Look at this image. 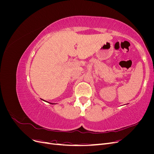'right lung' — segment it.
Returning <instances> with one entry per match:
<instances>
[{
    "mask_svg": "<svg viewBox=\"0 0 154 154\" xmlns=\"http://www.w3.org/2000/svg\"><path fill=\"white\" fill-rule=\"evenodd\" d=\"M51 104H54V103H51Z\"/></svg>",
    "mask_w": 154,
    "mask_h": 154,
    "instance_id": "obj_1",
    "label": "right lung"
}]
</instances>
